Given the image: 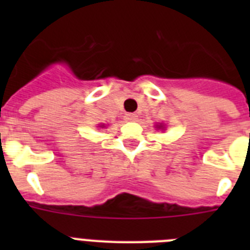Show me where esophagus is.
I'll return each mask as SVG.
<instances>
[{"label":"esophagus","instance_id":"34e87169","mask_svg":"<svg viewBox=\"0 0 250 250\" xmlns=\"http://www.w3.org/2000/svg\"><path fill=\"white\" fill-rule=\"evenodd\" d=\"M125 118H126L127 121H135L138 119V116H136V114H126Z\"/></svg>","mask_w":250,"mask_h":250}]
</instances>
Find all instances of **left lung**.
Returning <instances> with one entry per match:
<instances>
[{"instance_id":"8db88e82","label":"left lung","mask_w":250,"mask_h":250,"mask_svg":"<svg viewBox=\"0 0 250 250\" xmlns=\"http://www.w3.org/2000/svg\"><path fill=\"white\" fill-rule=\"evenodd\" d=\"M159 127H161V126H159Z\"/></svg>"}]
</instances>
